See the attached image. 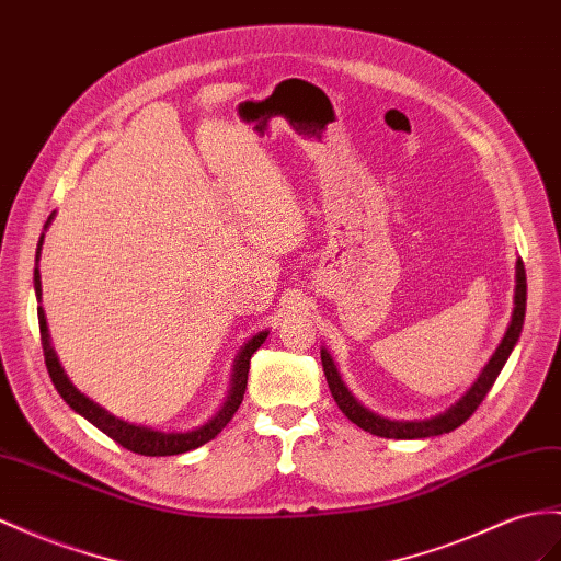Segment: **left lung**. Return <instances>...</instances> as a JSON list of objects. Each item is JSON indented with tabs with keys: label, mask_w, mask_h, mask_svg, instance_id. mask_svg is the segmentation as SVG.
<instances>
[{
	"label": "left lung",
	"mask_w": 561,
	"mask_h": 561,
	"mask_svg": "<svg viewBox=\"0 0 561 561\" xmlns=\"http://www.w3.org/2000/svg\"><path fill=\"white\" fill-rule=\"evenodd\" d=\"M524 314H526V270H524V261L519 257L516 261V294H514V314H512V324L507 329L505 339L497 346L495 355L491 357V363L485 365V369L481 371V377L477 379V383L471 386L467 391V396H462L459 403H455L450 410H445L443 414H436L431 420H422V422H391L383 420L379 414L369 412L367 408H363L357 400L353 398V393L346 389V383L341 381L336 365L332 360V355L327 351H322V367H324V377L329 383V391H332L336 405L341 408V412L346 417L357 424L360 428L369 431V434L381 436V438H431V436H440V434H450L457 426H462L477 408L483 403V398L488 396V391L493 389V383L497 379V375L505 367L507 357L514 348V343L519 341L522 327H524Z\"/></svg>",
	"instance_id": "left-lung-1"
}]
</instances>
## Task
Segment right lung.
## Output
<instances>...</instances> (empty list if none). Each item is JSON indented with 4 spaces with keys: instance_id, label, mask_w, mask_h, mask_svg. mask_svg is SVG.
<instances>
[{
    "instance_id": "add662e5",
    "label": "right lung",
    "mask_w": 561,
    "mask_h": 561,
    "mask_svg": "<svg viewBox=\"0 0 561 561\" xmlns=\"http://www.w3.org/2000/svg\"><path fill=\"white\" fill-rule=\"evenodd\" d=\"M54 213L49 215L47 225L51 222ZM45 225V227H47ZM42 247V239H39ZM39 247H37V257H39ZM35 291L37 298L42 296V286H39V270H35ZM37 320H39V339H42V351H45V365L51 377V383L56 386V391L61 393V398L66 403L73 408L78 414H82L84 420L92 422L99 431H104L108 438H113L116 443H121L123 448L133 450L137 455H147V457H165V455H180L186 450H194L198 445L208 443L210 438H215L220 431L227 426V422L234 417V412L239 410L243 393H247V381H249V369H251V357L253 353L263 346V341L267 339V332L255 334L247 346L241 348L237 365H234V379H232V391H229L222 410L215 414V417L198 426L194 431H186V434H163V431H153L147 426H137L130 422H123L118 417H113L104 408H99L94 400H90L88 396H82L73 383L68 381V377L64 375V369L59 365V357L51 351L49 346V334H47V320H45V310L37 308Z\"/></svg>"
}]
</instances>
